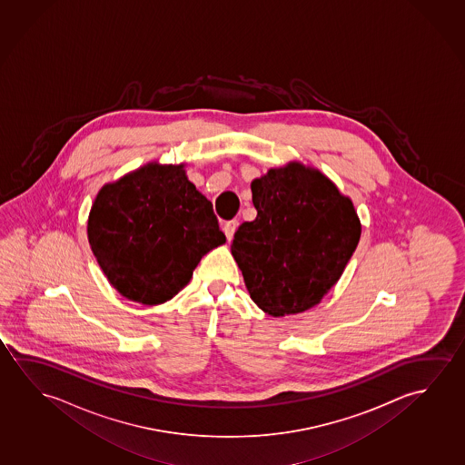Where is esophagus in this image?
<instances>
[{
	"label": "esophagus",
	"instance_id": "1",
	"mask_svg": "<svg viewBox=\"0 0 465 465\" xmlns=\"http://www.w3.org/2000/svg\"><path fill=\"white\" fill-rule=\"evenodd\" d=\"M237 226H239V222H237V220H231V222L224 223L223 231H224V234H226V237H228L229 241L234 237V232H236Z\"/></svg>",
	"mask_w": 465,
	"mask_h": 465
}]
</instances>
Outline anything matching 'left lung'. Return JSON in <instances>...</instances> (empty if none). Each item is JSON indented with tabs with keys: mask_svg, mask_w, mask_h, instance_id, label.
Instances as JSON below:
<instances>
[{
	"mask_svg": "<svg viewBox=\"0 0 465 465\" xmlns=\"http://www.w3.org/2000/svg\"><path fill=\"white\" fill-rule=\"evenodd\" d=\"M252 202L257 218L239 226L231 252L253 302L273 317L317 305L361 239L352 202L299 163L255 179Z\"/></svg>",
	"mask_w": 465,
	"mask_h": 465,
	"instance_id": "obj_1",
	"label": "left lung"
}]
</instances>
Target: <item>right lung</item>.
<instances>
[{"label":"right lung","mask_w":465,"mask_h":465,"mask_svg":"<svg viewBox=\"0 0 465 465\" xmlns=\"http://www.w3.org/2000/svg\"><path fill=\"white\" fill-rule=\"evenodd\" d=\"M89 242L106 278L135 302H166L208 252L226 242L213 205L183 164H147L98 192Z\"/></svg>","instance_id":"right-lung-1"}]
</instances>
